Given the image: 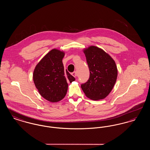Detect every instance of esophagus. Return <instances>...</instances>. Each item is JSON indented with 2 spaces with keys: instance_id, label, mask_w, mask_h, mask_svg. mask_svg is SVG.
<instances>
[{
  "instance_id": "obj_1",
  "label": "esophagus",
  "mask_w": 150,
  "mask_h": 150,
  "mask_svg": "<svg viewBox=\"0 0 150 150\" xmlns=\"http://www.w3.org/2000/svg\"><path fill=\"white\" fill-rule=\"evenodd\" d=\"M77 75H78V74H77V72L76 71L72 73V75L73 76H74L75 78H76V77L77 76Z\"/></svg>"
}]
</instances>
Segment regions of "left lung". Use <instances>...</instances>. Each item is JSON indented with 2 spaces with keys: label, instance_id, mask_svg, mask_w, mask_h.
I'll return each instance as SVG.
<instances>
[{
  "label": "left lung",
  "instance_id": "8db88e82",
  "mask_svg": "<svg viewBox=\"0 0 150 150\" xmlns=\"http://www.w3.org/2000/svg\"><path fill=\"white\" fill-rule=\"evenodd\" d=\"M90 71L88 81L81 87L86 96L91 100L105 98L111 92L117 77V69L113 58L96 46L84 48Z\"/></svg>",
  "mask_w": 150,
  "mask_h": 150
}]
</instances>
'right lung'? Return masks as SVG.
<instances>
[{"mask_svg": "<svg viewBox=\"0 0 150 150\" xmlns=\"http://www.w3.org/2000/svg\"><path fill=\"white\" fill-rule=\"evenodd\" d=\"M62 50L53 49L36 64L33 72V80L39 94L50 102L62 100L67 91L68 82L75 79L64 70Z\"/></svg>", "mask_w": 150, "mask_h": 150, "instance_id": "right-lung-1", "label": "right lung"}]
</instances>
